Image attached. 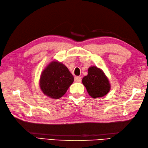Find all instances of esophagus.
<instances>
[{"mask_svg": "<svg viewBox=\"0 0 148 148\" xmlns=\"http://www.w3.org/2000/svg\"><path fill=\"white\" fill-rule=\"evenodd\" d=\"M74 81H76V82H77V83L81 82V77H80V76H76V77H75Z\"/></svg>", "mask_w": 148, "mask_h": 148, "instance_id": "obj_1", "label": "esophagus"}]
</instances>
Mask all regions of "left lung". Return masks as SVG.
<instances>
[{
    "mask_svg": "<svg viewBox=\"0 0 148 148\" xmlns=\"http://www.w3.org/2000/svg\"><path fill=\"white\" fill-rule=\"evenodd\" d=\"M82 82L92 98L106 95L111 88L108 77L101 69L95 66L88 69V75L83 78Z\"/></svg>",
    "mask_w": 148,
    "mask_h": 148,
    "instance_id": "obj_1",
    "label": "left lung"
}]
</instances>
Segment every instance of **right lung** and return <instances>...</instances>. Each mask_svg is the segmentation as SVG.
<instances>
[{
    "instance_id": "add662e5",
    "label": "right lung",
    "mask_w": 148,
    "mask_h": 148,
    "mask_svg": "<svg viewBox=\"0 0 148 148\" xmlns=\"http://www.w3.org/2000/svg\"><path fill=\"white\" fill-rule=\"evenodd\" d=\"M74 81V77L65 65L53 61L47 66L40 78V87L45 95L60 99Z\"/></svg>"
}]
</instances>
